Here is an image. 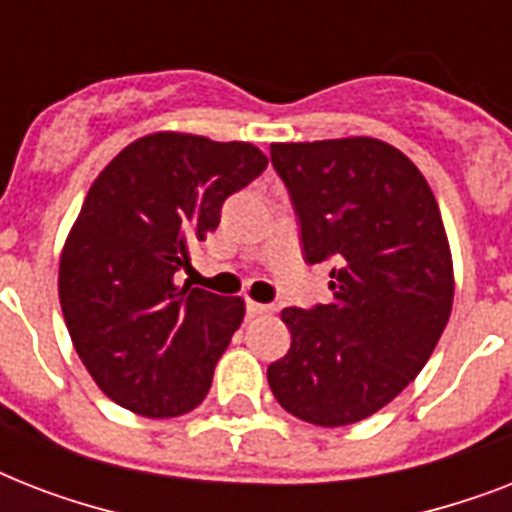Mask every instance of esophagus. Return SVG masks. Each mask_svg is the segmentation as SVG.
<instances>
[{
  "mask_svg": "<svg viewBox=\"0 0 512 512\" xmlns=\"http://www.w3.org/2000/svg\"><path fill=\"white\" fill-rule=\"evenodd\" d=\"M247 311L252 316H263V313H273V305H265V303H255V300H247Z\"/></svg>",
  "mask_w": 512,
  "mask_h": 512,
  "instance_id": "1",
  "label": "esophagus"
}]
</instances>
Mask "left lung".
Returning <instances> with one entry per match:
<instances>
[{
	"instance_id": "8db88e82",
	"label": "left lung",
	"mask_w": 512,
	"mask_h": 512,
	"mask_svg": "<svg viewBox=\"0 0 512 512\" xmlns=\"http://www.w3.org/2000/svg\"><path fill=\"white\" fill-rule=\"evenodd\" d=\"M295 201L308 263L332 257V303L284 308L292 345L268 366L297 420L340 428L390 404L428 364L454 303L438 201L417 164L385 140L271 143Z\"/></svg>"
}]
</instances>
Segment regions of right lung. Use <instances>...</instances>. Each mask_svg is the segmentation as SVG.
<instances>
[{
  "label": "right lung",
  "instance_id": "1",
  "mask_svg": "<svg viewBox=\"0 0 512 512\" xmlns=\"http://www.w3.org/2000/svg\"><path fill=\"white\" fill-rule=\"evenodd\" d=\"M265 164L244 140L167 130L132 140L90 185L60 252L58 297L82 364L124 409L167 420L209 393L244 300L177 287L175 273Z\"/></svg>",
  "mask_w": 512,
  "mask_h": 512
}]
</instances>
